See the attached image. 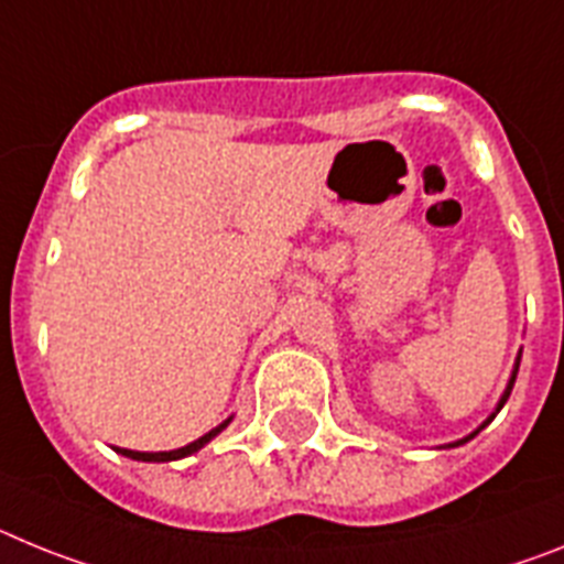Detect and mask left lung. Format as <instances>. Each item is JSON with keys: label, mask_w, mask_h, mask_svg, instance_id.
I'll use <instances>...</instances> for the list:
<instances>
[{"label": "left lung", "mask_w": 564, "mask_h": 564, "mask_svg": "<svg viewBox=\"0 0 564 564\" xmlns=\"http://www.w3.org/2000/svg\"><path fill=\"white\" fill-rule=\"evenodd\" d=\"M517 371H519V364H517V369H513V375H511V383H508V389H506V394H502V400H499V409H502V405H506V400H508V394H511V389H513V380H517ZM497 409V411H499ZM488 423H491V420H488ZM474 434H477V431H474ZM471 434V437H474ZM471 437H465V440H459V443H468V440ZM459 443H454V445H459Z\"/></svg>", "instance_id": "8db88e82"}]
</instances>
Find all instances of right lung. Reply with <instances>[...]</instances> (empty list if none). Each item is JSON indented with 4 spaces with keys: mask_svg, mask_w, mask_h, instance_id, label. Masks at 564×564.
Instances as JSON below:
<instances>
[{
    "mask_svg": "<svg viewBox=\"0 0 564 564\" xmlns=\"http://www.w3.org/2000/svg\"><path fill=\"white\" fill-rule=\"evenodd\" d=\"M227 425H229V420H227V423L218 425V429L209 431V434H204V437L195 440V443L184 445V448H175V452H155V454H147V452H127V448H119V454H124V457H130V459H141V463H170V459H181V457H187V454L198 452L200 445L209 443V440H213L215 434H218V431L227 429Z\"/></svg>",
    "mask_w": 564,
    "mask_h": 564,
    "instance_id": "obj_1",
    "label": "right lung"
}]
</instances>
